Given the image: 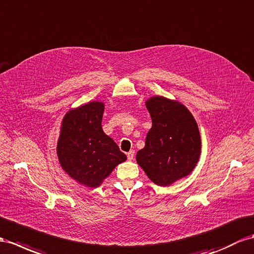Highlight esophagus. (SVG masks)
Wrapping results in <instances>:
<instances>
[{
	"label": "esophagus",
	"instance_id": "1",
	"mask_svg": "<svg viewBox=\"0 0 254 254\" xmlns=\"http://www.w3.org/2000/svg\"><path fill=\"white\" fill-rule=\"evenodd\" d=\"M134 155H135V151H134V150H131V151H128V152L127 153V160H128V161H132V160L134 159Z\"/></svg>",
	"mask_w": 254,
	"mask_h": 254
}]
</instances>
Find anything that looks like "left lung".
Returning <instances> with one entry per match:
<instances>
[{
  "label": "left lung",
  "mask_w": 254,
  "mask_h": 254,
  "mask_svg": "<svg viewBox=\"0 0 254 254\" xmlns=\"http://www.w3.org/2000/svg\"><path fill=\"white\" fill-rule=\"evenodd\" d=\"M146 107L152 127L136 161L152 183L167 187L188 176L200 155L197 123L185 105L164 96H152Z\"/></svg>",
  "instance_id": "left-lung-1"
}]
</instances>
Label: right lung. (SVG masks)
I'll return each mask as SVG.
<instances>
[{
    "instance_id": "add662e5",
    "label": "right lung",
    "mask_w": 254,
    "mask_h": 254,
    "mask_svg": "<svg viewBox=\"0 0 254 254\" xmlns=\"http://www.w3.org/2000/svg\"><path fill=\"white\" fill-rule=\"evenodd\" d=\"M103 102L70 109L61 123L57 153L65 173L89 188H97L127 160L114 139L104 133Z\"/></svg>"
}]
</instances>
